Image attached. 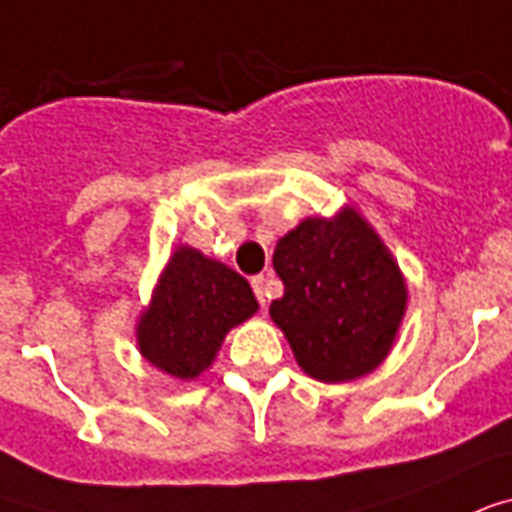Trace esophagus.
<instances>
[{
  "label": "esophagus",
  "instance_id": "34e87169",
  "mask_svg": "<svg viewBox=\"0 0 512 512\" xmlns=\"http://www.w3.org/2000/svg\"><path fill=\"white\" fill-rule=\"evenodd\" d=\"M251 285H253V293H256V299H259V304L261 307H267V277L264 275H256L251 280Z\"/></svg>",
  "mask_w": 512,
  "mask_h": 512
}]
</instances>
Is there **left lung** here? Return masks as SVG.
Returning <instances> with one entry per match:
<instances>
[{
  "mask_svg": "<svg viewBox=\"0 0 512 512\" xmlns=\"http://www.w3.org/2000/svg\"><path fill=\"white\" fill-rule=\"evenodd\" d=\"M272 264L285 293L269 315L304 374L342 384L382 366L406 318L408 285L358 208L299 221L277 240Z\"/></svg>",
  "mask_w": 512,
  "mask_h": 512,
  "instance_id": "8db88e82",
  "label": "left lung"
}]
</instances>
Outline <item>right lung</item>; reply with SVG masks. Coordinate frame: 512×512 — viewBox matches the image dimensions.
Masks as SVG:
<instances>
[{
  "label": "right lung",
  "instance_id": "1",
  "mask_svg": "<svg viewBox=\"0 0 512 512\" xmlns=\"http://www.w3.org/2000/svg\"><path fill=\"white\" fill-rule=\"evenodd\" d=\"M256 310L259 301L243 275L192 245H178L138 315V352L160 374L194 382L213 366L229 331Z\"/></svg>",
  "mask_w": 512,
  "mask_h": 512
}]
</instances>
